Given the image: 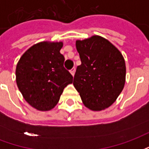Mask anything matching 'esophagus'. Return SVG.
Listing matches in <instances>:
<instances>
[{"instance_id":"esophagus-1","label":"esophagus","mask_w":149,"mask_h":149,"mask_svg":"<svg viewBox=\"0 0 149 149\" xmlns=\"http://www.w3.org/2000/svg\"><path fill=\"white\" fill-rule=\"evenodd\" d=\"M75 72H76V68H72V69H71V70H70V73H71V74L72 75V76H74Z\"/></svg>"}]
</instances>
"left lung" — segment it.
Listing matches in <instances>:
<instances>
[{"label":"left lung","mask_w":149,"mask_h":149,"mask_svg":"<svg viewBox=\"0 0 149 149\" xmlns=\"http://www.w3.org/2000/svg\"><path fill=\"white\" fill-rule=\"evenodd\" d=\"M81 65L77 66L73 85L84 105L93 111L106 109L125 87V58L105 38L94 35L76 41Z\"/></svg>","instance_id":"1"}]
</instances>
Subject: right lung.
<instances>
[{
	"instance_id": "right-lung-1",
	"label": "right lung",
	"mask_w": 149,
	"mask_h": 149,
	"mask_svg": "<svg viewBox=\"0 0 149 149\" xmlns=\"http://www.w3.org/2000/svg\"><path fill=\"white\" fill-rule=\"evenodd\" d=\"M62 41H41L26 50L18 61L16 82L24 99L39 111L52 109L62 93L72 83V76L64 68Z\"/></svg>"
}]
</instances>
